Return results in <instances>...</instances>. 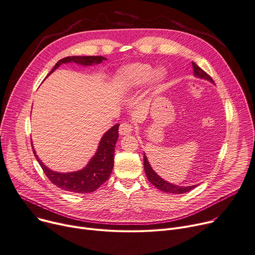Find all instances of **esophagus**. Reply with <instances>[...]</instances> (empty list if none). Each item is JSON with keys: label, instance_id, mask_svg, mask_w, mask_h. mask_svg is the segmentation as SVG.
<instances>
[{"label": "esophagus", "instance_id": "obj_1", "mask_svg": "<svg viewBox=\"0 0 255 255\" xmlns=\"http://www.w3.org/2000/svg\"><path fill=\"white\" fill-rule=\"evenodd\" d=\"M132 130H133L132 125L125 122L120 125V128H119V133H120V135H128L132 132Z\"/></svg>", "mask_w": 255, "mask_h": 255}]
</instances>
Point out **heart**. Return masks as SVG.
I'll return each mask as SVG.
<instances>
[{"instance_id":"1","label":"heart","mask_w":255,"mask_h":255,"mask_svg":"<svg viewBox=\"0 0 255 255\" xmlns=\"http://www.w3.org/2000/svg\"><path fill=\"white\" fill-rule=\"evenodd\" d=\"M166 77L163 69L154 71L147 63H133L126 65L119 72L116 78L117 86L122 91H131L144 85L148 80L154 85H159Z\"/></svg>"}]
</instances>
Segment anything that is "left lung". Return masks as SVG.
I'll return each mask as SVG.
<instances>
[{
  "label": "left lung",
  "mask_w": 255,
  "mask_h": 255,
  "mask_svg": "<svg viewBox=\"0 0 255 255\" xmlns=\"http://www.w3.org/2000/svg\"><path fill=\"white\" fill-rule=\"evenodd\" d=\"M193 69H194L195 77L207 80V81H209V82L214 84V82L211 79V77L207 73H205L204 71H203L201 67H199L195 62H193ZM143 166H144V171H145L146 177L149 180V182L151 184H154L158 190H160L162 192L171 193V194H175V195H177V194H184V193H188V192L192 191L193 189H195L196 186L198 185V184H195V185H189V186H179V185H175V184H172L170 182L164 180L154 170H152V168L149 165V162L147 161V158H146L145 154H143Z\"/></svg>",
  "instance_id": "8db88e82"
}]
</instances>
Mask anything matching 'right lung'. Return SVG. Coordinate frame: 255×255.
Instances as JSON below:
<instances>
[{"instance_id": "right-lung-1", "label": "right lung", "mask_w": 255, "mask_h": 255, "mask_svg": "<svg viewBox=\"0 0 255 255\" xmlns=\"http://www.w3.org/2000/svg\"><path fill=\"white\" fill-rule=\"evenodd\" d=\"M106 59L107 58L103 56H67L60 59L54 65L50 74L53 73L59 65L63 63L75 62L83 66H88L92 64H99ZM119 125L120 124H116L104 134V136L99 141L95 155L81 170L69 173L56 172L44 165L32 146L33 155H35L49 180L58 186L59 189L78 194L92 193L109 179L113 171L115 145L119 137Z\"/></svg>"}]
</instances>
